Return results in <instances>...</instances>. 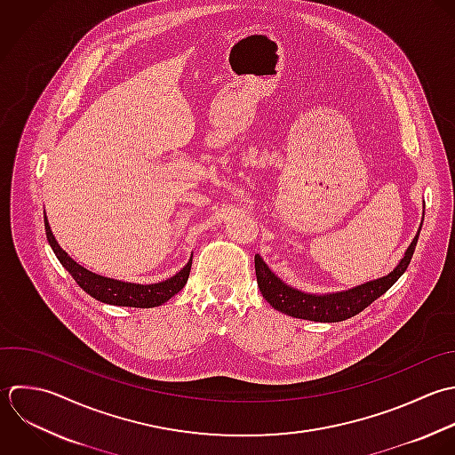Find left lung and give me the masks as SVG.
<instances>
[{
    "mask_svg": "<svg viewBox=\"0 0 455 455\" xmlns=\"http://www.w3.org/2000/svg\"><path fill=\"white\" fill-rule=\"evenodd\" d=\"M422 230V227H420ZM419 234L411 241L410 248L406 250L403 260L397 264V267L378 280L362 283L358 287H353L349 291L333 292V294H307L298 289L289 287L283 283L262 260L260 255H255V273H257V283L266 298V301L276 308L282 314H287L296 319H307L315 323H340L349 317H355L362 310H365L372 301L381 298L408 269L411 257L415 253V246L419 243Z\"/></svg>",
    "mask_w": 455,
    "mask_h": 455,
    "instance_id": "left-lung-1",
    "label": "left lung"
}]
</instances>
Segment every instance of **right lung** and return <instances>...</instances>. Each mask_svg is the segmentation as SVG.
<instances>
[{
  "label": "right lung",
  "mask_w": 455,
  "mask_h": 455,
  "mask_svg": "<svg viewBox=\"0 0 455 455\" xmlns=\"http://www.w3.org/2000/svg\"><path fill=\"white\" fill-rule=\"evenodd\" d=\"M44 225H45V235L47 241L58 257L60 264L70 273V276L76 280V283L92 298L97 301L108 303V305H116V307H132V308H152L166 303L170 298H173L188 282L189 271H191V262H189L172 278L159 282V283H150V285H141V283H129V282H120L113 278H106L100 275H95L77 262H74L56 243L51 227L47 223V218L44 216Z\"/></svg>",
  "instance_id": "add662e5"
}]
</instances>
